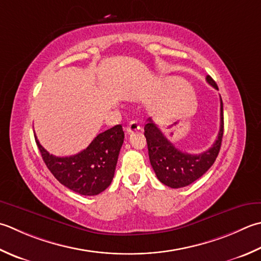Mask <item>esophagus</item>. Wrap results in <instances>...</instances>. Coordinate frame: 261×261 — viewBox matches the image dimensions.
<instances>
[{
	"instance_id": "34e87169",
	"label": "esophagus",
	"mask_w": 261,
	"mask_h": 261,
	"mask_svg": "<svg viewBox=\"0 0 261 261\" xmlns=\"http://www.w3.org/2000/svg\"><path fill=\"white\" fill-rule=\"evenodd\" d=\"M139 129H140V125L138 124L137 121H130L129 124L126 126V132L130 135V134H134V132H137Z\"/></svg>"
}]
</instances>
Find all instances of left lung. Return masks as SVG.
<instances>
[{
	"mask_svg": "<svg viewBox=\"0 0 261 261\" xmlns=\"http://www.w3.org/2000/svg\"><path fill=\"white\" fill-rule=\"evenodd\" d=\"M207 83L218 90V87L212 76L207 75ZM224 132L223 101L221 98V126L216 141L208 150L198 155L188 154L178 150L158 126L148 119L145 125V137L148 146L149 161L158 180L163 185L173 189L191 185L201 177L216 161L222 145Z\"/></svg>",
	"mask_w": 261,
	"mask_h": 261,
	"instance_id": "8db88e82",
	"label": "left lung"
}]
</instances>
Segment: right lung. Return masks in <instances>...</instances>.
Segmentation results:
<instances>
[{
    "mask_svg": "<svg viewBox=\"0 0 261 261\" xmlns=\"http://www.w3.org/2000/svg\"><path fill=\"white\" fill-rule=\"evenodd\" d=\"M35 139L46 166L61 185L79 195L96 196L113 180L124 132L117 124L99 134L86 149L69 157L50 155L37 137Z\"/></svg>",
    "mask_w": 261,
    "mask_h": 261,
    "instance_id": "obj_1",
    "label": "right lung"
}]
</instances>
